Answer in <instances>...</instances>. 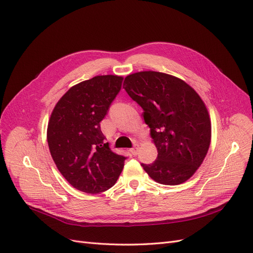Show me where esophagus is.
Instances as JSON below:
<instances>
[{
	"label": "esophagus",
	"mask_w": 253,
	"mask_h": 253,
	"mask_svg": "<svg viewBox=\"0 0 253 253\" xmlns=\"http://www.w3.org/2000/svg\"><path fill=\"white\" fill-rule=\"evenodd\" d=\"M129 152H131V153H132V155H134V156H136V155H137V153H138V151H137V149H136V148L131 149V150H129Z\"/></svg>",
	"instance_id": "obj_1"
}]
</instances>
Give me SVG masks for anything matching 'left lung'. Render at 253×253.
Returning a JSON list of instances; mask_svg holds the SVG:
<instances>
[{
    "label": "left lung",
    "instance_id": "obj_1",
    "mask_svg": "<svg viewBox=\"0 0 253 253\" xmlns=\"http://www.w3.org/2000/svg\"><path fill=\"white\" fill-rule=\"evenodd\" d=\"M124 88L142 108L158 153L153 164H141L143 170L163 185L187 181L211 142V120L201 96L175 76L153 71L126 76Z\"/></svg>",
    "mask_w": 253,
    "mask_h": 253
}]
</instances>
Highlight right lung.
I'll return each instance as SVG.
<instances>
[{
  "label": "right lung",
  "instance_id": "obj_1",
  "mask_svg": "<svg viewBox=\"0 0 253 253\" xmlns=\"http://www.w3.org/2000/svg\"><path fill=\"white\" fill-rule=\"evenodd\" d=\"M124 77L96 76L72 86L53 108L47 126L50 155L58 170L82 192L97 194L112 188L126 157L114 153L100 129Z\"/></svg>",
  "mask_w": 253,
  "mask_h": 253
}]
</instances>
